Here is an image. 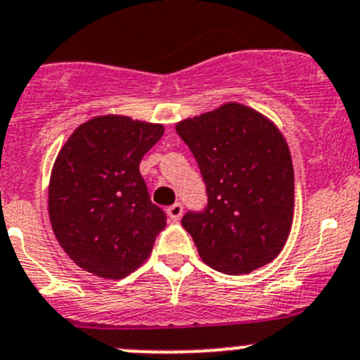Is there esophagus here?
<instances>
[{"label":"esophagus","mask_w":360,"mask_h":360,"mask_svg":"<svg viewBox=\"0 0 360 360\" xmlns=\"http://www.w3.org/2000/svg\"><path fill=\"white\" fill-rule=\"evenodd\" d=\"M167 213H169L170 220H174V221L181 220V217H183V204H181V202L172 204V206L167 210Z\"/></svg>","instance_id":"esophagus-1"}]
</instances>
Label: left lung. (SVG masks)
I'll return each mask as SVG.
<instances>
[{"label": "left lung", "mask_w": 360, "mask_h": 360, "mask_svg": "<svg viewBox=\"0 0 360 360\" xmlns=\"http://www.w3.org/2000/svg\"><path fill=\"white\" fill-rule=\"evenodd\" d=\"M176 131L206 184V207L181 220L204 263L238 275L275 259L295 207L293 163L281 131L238 103L183 120Z\"/></svg>", "instance_id": "1"}]
</instances>
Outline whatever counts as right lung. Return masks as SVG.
Wrapping results in <instances>:
<instances>
[{"instance_id":"add662e5","label":"right lung","mask_w":360,"mask_h":360,"mask_svg":"<svg viewBox=\"0 0 360 360\" xmlns=\"http://www.w3.org/2000/svg\"><path fill=\"white\" fill-rule=\"evenodd\" d=\"M163 126L94 117L60 149L49 181V220L67 256L104 278H124L149 257L167 214L140 174Z\"/></svg>"}]
</instances>
